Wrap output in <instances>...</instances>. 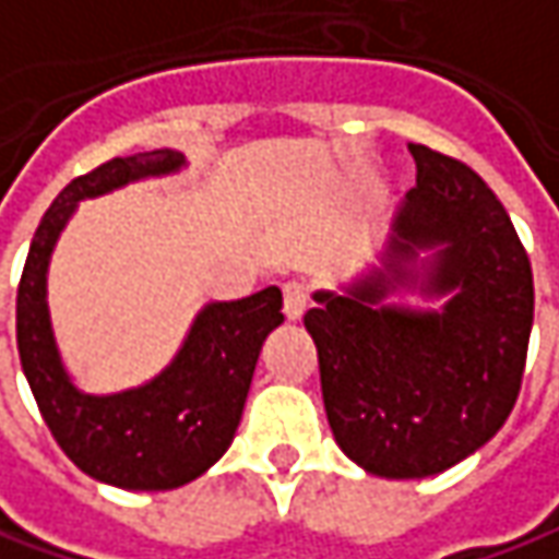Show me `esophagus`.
I'll return each instance as SVG.
<instances>
[{"mask_svg":"<svg viewBox=\"0 0 559 559\" xmlns=\"http://www.w3.org/2000/svg\"><path fill=\"white\" fill-rule=\"evenodd\" d=\"M309 306V287L302 281H287L284 284V316L290 321H299Z\"/></svg>","mask_w":559,"mask_h":559,"instance_id":"34e87169","label":"esophagus"}]
</instances>
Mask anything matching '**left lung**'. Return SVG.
<instances>
[{
	"mask_svg": "<svg viewBox=\"0 0 559 559\" xmlns=\"http://www.w3.org/2000/svg\"><path fill=\"white\" fill-rule=\"evenodd\" d=\"M417 185L395 216L386 269L346 297L316 294L312 334L328 424L358 467L390 479L433 476L486 445L516 405L535 287L508 210L471 166L408 147ZM443 243L428 289L442 313L377 307L424 246Z\"/></svg>",
	"mask_w": 559,
	"mask_h": 559,
	"instance_id": "8db88e82",
	"label": "left lung"
}]
</instances>
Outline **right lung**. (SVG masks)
Segmentation results:
<instances>
[{
    "mask_svg": "<svg viewBox=\"0 0 559 559\" xmlns=\"http://www.w3.org/2000/svg\"><path fill=\"white\" fill-rule=\"evenodd\" d=\"M179 166L176 151H145L76 176L46 210L17 284V353L39 414L80 471L120 489H176L219 461L241 424L262 340L284 321L281 290L265 287L206 306L176 361L139 390L86 395L70 383L46 309L51 247L76 201Z\"/></svg>",
    "mask_w": 559,
    "mask_h": 559,
    "instance_id": "right-lung-1",
    "label": "right lung"
}]
</instances>
